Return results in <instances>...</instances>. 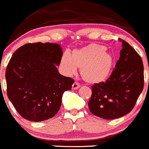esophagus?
<instances>
[{
    "mask_svg": "<svg viewBox=\"0 0 149 149\" xmlns=\"http://www.w3.org/2000/svg\"><path fill=\"white\" fill-rule=\"evenodd\" d=\"M79 87H80V85H79V84L78 83V82H74L72 88L73 90H77V89H78Z\"/></svg>",
    "mask_w": 149,
    "mask_h": 149,
    "instance_id": "34e87169",
    "label": "esophagus"
}]
</instances>
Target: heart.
<instances>
[{
    "mask_svg": "<svg viewBox=\"0 0 149 149\" xmlns=\"http://www.w3.org/2000/svg\"><path fill=\"white\" fill-rule=\"evenodd\" d=\"M114 56L107 47L96 43L73 50L71 56L64 53L61 59V67L66 74L72 75L80 68V74L85 81L91 84L101 83L110 76L114 65Z\"/></svg>",
    "mask_w": 149,
    "mask_h": 149,
    "instance_id": "obj_1",
    "label": "heart"
}]
</instances>
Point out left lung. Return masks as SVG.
<instances>
[{"label":"left lung","instance_id":"1","mask_svg":"<svg viewBox=\"0 0 149 149\" xmlns=\"http://www.w3.org/2000/svg\"><path fill=\"white\" fill-rule=\"evenodd\" d=\"M120 56L110 77L92 86L88 107L93 114L106 120L120 118L135 106L144 85L143 64L139 54L121 40Z\"/></svg>","mask_w":149,"mask_h":149}]
</instances>
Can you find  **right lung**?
<instances>
[{
    "label": "right lung",
    "mask_w": 149,
    "mask_h": 149,
    "mask_svg": "<svg viewBox=\"0 0 149 149\" xmlns=\"http://www.w3.org/2000/svg\"><path fill=\"white\" fill-rule=\"evenodd\" d=\"M62 55L61 45L50 42L27 43L13 54L6 70L7 95L23 118L41 122L58 111L74 82L57 70Z\"/></svg>",
    "instance_id": "right-lung-1"
}]
</instances>
